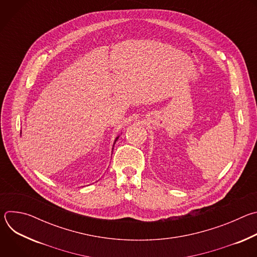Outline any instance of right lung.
Returning <instances> with one entry per match:
<instances>
[{
	"label": "right lung",
	"instance_id": "obj_1",
	"mask_svg": "<svg viewBox=\"0 0 257 257\" xmlns=\"http://www.w3.org/2000/svg\"><path fill=\"white\" fill-rule=\"evenodd\" d=\"M118 138H119V136H118V137H117V138H116V140H115V142H116V141H117V139H118ZM114 144H115V143H114Z\"/></svg>",
	"mask_w": 257,
	"mask_h": 257
}]
</instances>
